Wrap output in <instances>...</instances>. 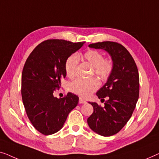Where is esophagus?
I'll return each mask as SVG.
<instances>
[{"label":"esophagus","mask_w":159,"mask_h":159,"mask_svg":"<svg viewBox=\"0 0 159 159\" xmlns=\"http://www.w3.org/2000/svg\"><path fill=\"white\" fill-rule=\"evenodd\" d=\"M86 100L82 99V98H80V99H79V104H86Z\"/></svg>","instance_id":"34e87169"}]
</instances>
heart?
Here are the masks:
<instances>
[{
	"instance_id": "1",
	"label": "heart",
	"mask_w": 159,
	"mask_h": 159,
	"mask_svg": "<svg viewBox=\"0 0 159 159\" xmlns=\"http://www.w3.org/2000/svg\"><path fill=\"white\" fill-rule=\"evenodd\" d=\"M84 59L93 67L94 73L102 79H106L110 75L113 68V62L110 59H104V55L99 51L88 50L82 55ZM78 58L75 55H71L66 60L65 64L66 75L73 77L76 74ZM99 82L97 79H78L71 83L70 90L73 93L82 97H89L91 93L99 88Z\"/></svg>"
}]
</instances>
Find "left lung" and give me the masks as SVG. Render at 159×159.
Wrapping results in <instances>:
<instances>
[{
    "label": "left lung",
    "instance_id": "obj_1",
    "mask_svg": "<svg viewBox=\"0 0 159 159\" xmlns=\"http://www.w3.org/2000/svg\"><path fill=\"white\" fill-rule=\"evenodd\" d=\"M90 48L109 53L113 68L107 82L97 92L99 99L107 98L104 107L89 102L93 112L87 120L90 128L102 136H111L121 130L131 117L139 97V74L135 60L126 48L114 42L91 44Z\"/></svg>",
    "mask_w": 159,
    "mask_h": 159
}]
</instances>
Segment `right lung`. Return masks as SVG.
Returning <instances> with one entry per match:
<instances>
[{
	"mask_svg": "<svg viewBox=\"0 0 159 159\" xmlns=\"http://www.w3.org/2000/svg\"><path fill=\"white\" fill-rule=\"evenodd\" d=\"M84 42L49 39L36 47L24 64L21 75L22 101L30 122L45 135L57 133L63 127L68 114L77 106L79 98L68 93L55 97V90L66 76L65 64Z\"/></svg>",
	"mask_w": 159,
	"mask_h": 159,
	"instance_id": "right-lung-1",
	"label": "right lung"
}]
</instances>
